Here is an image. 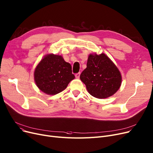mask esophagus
Masks as SVG:
<instances>
[{
	"instance_id": "obj_1",
	"label": "esophagus",
	"mask_w": 153,
	"mask_h": 153,
	"mask_svg": "<svg viewBox=\"0 0 153 153\" xmlns=\"http://www.w3.org/2000/svg\"><path fill=\"white\" fill-rule=\"evenodd\" d=\"M80 74H81V72H79V73H77L75 74V76L77 79H79L80 77Z\"/></svg>"
}]
</instances>
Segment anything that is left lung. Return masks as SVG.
<instances>
[{
  "mask_svg": "<svg viewBox=\"0 0 153 153\" xmlns=\"http://www.w3.org/2000/svg\"><path fill=\"white\" fill-rule=\"evenodd\" d=\"M80 79L85 85L88 92L100 99L114 95L120 89L122 81L119 69L104 53L89 55L87 68Z\"/></svg>",
  "mask_w": 153,
  "mask_h": 153,
  "instance_id": "1",
  "label": "left lung"
}]
</instances>
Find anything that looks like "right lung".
I'll list each match as a JSON object with an SVG mask.
<instances>
[{
  "label": "right lung",
  "instance_id": "right-lung-1",
  "mask_svg": "<svg viewBox=\"0 0 153 153\" xmlns=\"http://www.w3.org/2000/svg\"><path fill=\"white\" fill-rule=\"evenodd\" d=\"M75 78L72 67L61 55L48 54L39 61L34 71L38 89L48 95H56L66 89Z\"/></svg>",
  "mask_w": 153,
  "mask_h": 153
}]
</instances>
